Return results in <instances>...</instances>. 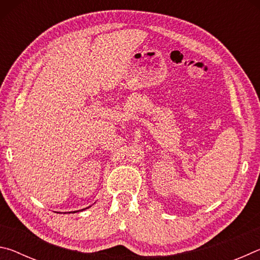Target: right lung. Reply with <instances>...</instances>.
Here are the masks:
<instances>
[{
  "instance_id": "right-lung-1",
  "label": "right lung",
  "mask_w": 260,
  "mask_h": 260,
  "mask_svg": "<svg viewBox=\"0 0 260 260\" xmlns=\"http://www.w3.org/2000/svg\"><path fill=\"white\" fill-rule=\"evenodd\" d=\"M86 209H88V208H86ZM82 210H85V209H82ZM82 210H79V211H82ZM76 212H78V211H74V213H76ZM70 213V212H69Z\"/></svg>"
}]
</instances>
